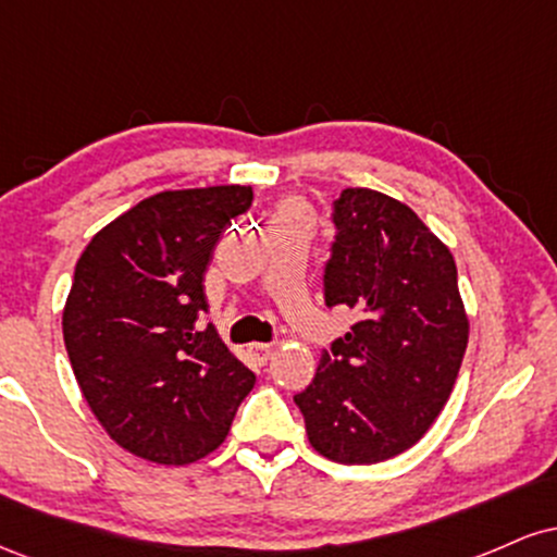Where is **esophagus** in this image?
Returning <instances> with one entry per match:
<instances>
[{"instance_id":"1","label":"esophagus","mask_w":557,"mask_h":557,"mask_svg":"<svg viewBox=\"0 0 557 557\" xmlns=\"http://www.w3.org/2000/svg\"><path fill=\"white\" fill-rule=\"evenodd\" d=\"M272 350H274L272 345H267V343H253V345H248V356H251L253 363H259V367H264V363L270 361Z\"/></svg>"}]
</instances>
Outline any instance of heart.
<instances>
[{
    "label": "heart",
    "mask_w": 557,
    "mask_h": 557,
    "mask_svg": "<svg viewBox=\"0 0 557 557\" xmlns=\"http://www.w3.org/2000/svg\"><path fill=\"white\" fill-rule=\"evenodd\" d=\"M277 216H304V209H300V207H298V203L287 201V203H283V207H280V212H277Z\"/></svg>",
    "instance_id": "heart-1"
}]
</instances>
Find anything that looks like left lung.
<instances>
[{"label":"left lung","mask_w":557,"mask_h":557,"mask_svg":"<svg viewBox=\"0 0 557 557\" xmlns=\"http://www.w3.org/2000/svg\"><path fill=\"white\" fill-rule=\"evenodd\" d=\"M324 270L327 306L359 322L319 356L296 406L309 443L335 463H380L413 447L458 380L469 314L450 248L398 198L345 188Z\"/></svg>","instance_id":"8db88e82"}]
</instances>
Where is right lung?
I'll use <instances>...</instances> for the list:
<instances>
[{
	"instance_id": "1",
	"label": "right lung",
	"mask_w": 557,
	"mask_h": 557,
	"mask_svg": "<svg viewBox=\"0 0 557 557\" xmlns=\"http://www.w3.org/2000/svg\"><path fill=\"white\" fill-rule=\"evenodd\" d=\"M251 185L162 190L94 235L75 264L62 335L104 432L144 461L185 466L225 443L253 376L216 335L203 274Z\"/></svg>"
}]
</instances>
